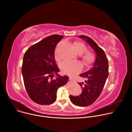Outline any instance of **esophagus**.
<instances>
[{"label":"esophagus","instance_id":"34e87169","mask_svg":"<svg viewBox=\"0 0 132 132\" xmlns=\"http://www.w3.org/2000/svg\"><path fill=\"white\" fill-rule=\"evenodd\" d=\"M69 81H72V79L70 78H69Z\"/></svg>","mask_w":132,"mask_h":132}]
</instances>
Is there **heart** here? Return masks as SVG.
<instances>
[{"label":"heart","instance_id":"heart-1","mask_svg":"<svg viewBox=\"0 0 132 132\" xmlns=\"http://www.w3.org/2000/svg\"><path fill=\"white\" fill-rule=\"evenodd\" d=\"M61 43L58 45L57 49L55 52V59L56 60L61 59L60 56L59 55V49L61 46ZM75 50L79 54H82V59L85 65L89 67L95 61L96 57L94 53L90 51H87V46L83 43L80 42H75L73 43ZM60 68L64 74L73 76L80 72L82 68V65L80 62H68L65 61L60 64Z\"/></svg>","mask_w":132,"mask_h":132}]
</instances>
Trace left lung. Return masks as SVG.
<instances>
[{"mask_svg": "<svg viewBox=\"0 0 132 132\" xmlns=\"http://www.w3.org/2000/svg\"><path fill=\"white\" fill-rule=\"evenodd\" d=\"M78 36L84 40L85 39L96 54L93 67L79 75L87 79L85 83L78 82L82 89V93L79 96H69L73 104L82 107L92 104L100 95L109 76V63L104 51L92 39L85 35Z\"/></svg>", "mask_w": 132, "mask_h": 132, "instance_id": "1", "label": "left lung"}]
</instances>
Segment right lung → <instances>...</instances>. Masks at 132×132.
<instances>
[{
  "label": "right lung",
  "instance_id": "add662e5",
  "mask_svg": "<svg viewBox=\"0 0 132 132\" xmlns=\"http://www.w3.org/2000/svg\"><path fill=\"white\" fill-rule=\"evenodd\" d=\"M63 37L57 34L47 36L24 53L22 65L24 85L30 99L39 104L53 103L58 88L68 81V76L58 74L60 69L54 57L56 45Z\"/></svg>",
  "mask_w": 132,
  "mask_h": 132
}]
</instances>
